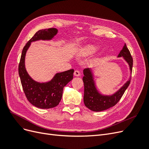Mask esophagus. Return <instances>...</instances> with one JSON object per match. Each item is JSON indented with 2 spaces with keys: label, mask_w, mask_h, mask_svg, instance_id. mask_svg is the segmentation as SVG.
<instances>
[{
  "label": "esophagus",
  "mask_w": 149,
  "mask_h": 149,
  "mask_svg": "<svg viewBox=\"0 0 149 149\" xmlns=\"http://www.w3.org/2000/svg\"><path fill=\"white\" fill-rule=\"evenodd\" d=\"M74 75L75 76H79L81 75V73L78 70H75L74 72Z\"/></svg>",
  "instance_id": "1"
}]
</instances>
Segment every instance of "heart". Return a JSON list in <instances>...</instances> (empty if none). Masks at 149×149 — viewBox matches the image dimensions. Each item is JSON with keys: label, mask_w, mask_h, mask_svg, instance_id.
<instances>
[{"label": "heart", "mask_w": 149, "mask_h": 149, "mask_svg": "<svg viewBox=\"0 0 149 149\" xmlns=\"http://www.w3.org/2000/svg\"><path fill=\"white\" fill-rule=\"evenodd\" d=\"M98 47L94 45H87L82 48L78 52V55L81 57L91 56L98 51Z\"/></svg>", "instance_id": "heart-1"}]
</instances>
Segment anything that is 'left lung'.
Listing matches in <instances>:
<instances>
[{
	"label": "left lung",
	"instance_id": "8db88e82",
	"mask_svg": "<svg viewBox=\"0 0 149 149\" xmlns=\"http://www.w3.org/2000/svg\"><path fill=\"white\" fill-rule=\"evenodd\" d=\"M118 57L124 58V59L129 66L130 73H132L133 59L125 44L120 52ZM83 81L84 86V105L90 110L96 112L104 111L115 106L119 101L126 89L128 88L130 83V78H131L130 77L127 81L114 94L110 96H105L100 94L97 90L94 81L92 70L89 68L84 69L83 70Z\"/></svg>",
	"mask_w": 149,
	"mask_h": 149
}]
</instances>
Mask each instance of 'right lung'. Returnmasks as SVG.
Segmentation results:
<instances>
[{"instance_id":"add662e5","label":"right lung","mask_w":149,"mask_h":149,"mask_svg":"<svg viewBox=\"0 0 149 149\" xmlns=\"http://www.w3.org/2000/svg\"><path fill=\"white\" fill-rule=\"evenodd\" d=\"M57 33L58 30L55 28L38 30L24 47L19 65V74L26 98L31 104L41 109H49L58 105L63 88L73 78L74 70L56 73L51 81L40 83L31 78L26 71L25 55L31 42L40 40H50Z\"/></svg>"}]
</instances>
